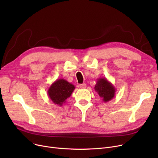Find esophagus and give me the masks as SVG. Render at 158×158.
<instances>
[{"mask_svg":"<svg viewBox=\"0 0 158 158\" xmlns=\"http://www.w3.org/2000/svg\"><path fill=\"white\" fill-rule=\"evenodd\" d=\"M79 87L82 89H85L86 88V85L85 83H83V84H81V85H79Z\"/></svg>","mask_w":158,"mask_h":158,"instance_id":"obj_1","label":"esophagus"}]
</instances>
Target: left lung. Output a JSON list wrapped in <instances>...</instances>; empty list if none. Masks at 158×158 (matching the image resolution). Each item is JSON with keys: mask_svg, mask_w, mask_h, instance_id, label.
<instances>
[{"mask_svg": "<svg viewBox=\"0 0 158 158\" xmlns=\"http://www.w3.org/2000/svg\"><path fill=\"white\" fill-rule=\"evenodd\" d=\"M94 88L105 102L110 101L114 97L116 89L106 77H100L97 79Z\"/></svg>", "mask_w": 158, "mask_h": 158, "instance_id": "8db88e82", "label": "left lung"}]
</instances>
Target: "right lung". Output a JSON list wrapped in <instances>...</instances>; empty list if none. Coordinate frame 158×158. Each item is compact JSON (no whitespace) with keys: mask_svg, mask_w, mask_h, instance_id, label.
Listing matches in <instances>:
<instances>
[{"mask_svg":"<svg viewBox=\"0 0 158 158\" xmlns=\"http://www.w3.org/2000/svg\"><path fill=\"white\" fill-rule=\"evenodd\" d=\"M73 85L64 79H58L49 87L47 93L54 104L62 106L75 89Z\"/></svg>","mask_w":158,"mask_h":158,"instance_id":"add662e5","label":"right lung"}]
</instances>
